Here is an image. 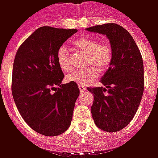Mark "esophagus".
<instances>
[{"label": "esophagus", "mask_w": 158, "mask_h": 158, "mask_svg": "<svg viewBox=\"0 0 158 158\" xmlns=\"http://www.w3.org/2000/svg\"><path fill=\"white\" fill-rule=\"evenodd\" d=\"M79 89L81 92H83V91H85V90L86 87L85 85H79Z\"/></svg>", "instance_id": "obj_1"}]
</instances>
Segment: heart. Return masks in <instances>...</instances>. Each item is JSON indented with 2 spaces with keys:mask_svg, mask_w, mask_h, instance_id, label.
I'll list each match as a JSON object with an SVG mask.
<instances>
[{
  "mask_svg": "<svg viewBox=\"0 0 158 158\" xmlns=\"http://www.w3.org/2000/svg\"><path fill=\"white\" fill-rule=\"evenodd\" d=\"M76 48L88 55L86 66H90L83 70H74L66 76L69 82L79 85H87L98 77V70L93 67L96 66L100 71L105 72L112 64L113 52L112 46L108 42H98L90 36H81L73 42ZM56 59L59 66L66 72L72 69L71 55L65 45H61L56 52Z\"/></svg>",
  "mask_w": 158,
  "mask_h": 158,
  "instance_id": "1",
  "label": "heart"
}]
</instances>
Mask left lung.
I'll list each match as a JSON object with an SVG mask.
<instances>
[{"label":"left lung","instance_id":"8db88e82","mask_svg":"<svg viewBox=\"0 0 158 158\" xmlns=\"http://www.w3.org/2000/svg\"><path fill=\"white\" fill-rule=\"evenodd\" d=\"M106 35L113 48L112 64L101 83L89 87L94 96L91 113L95 123L106 132H117L135 115L144 91V66L133 37L122 26L105 23L86 29Z\"/></svg>","mask_w":158,"mask_h":158}]
</instances>
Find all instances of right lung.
<instances>
[{"label":"right lung","mask_w":158,"mask_h":158,"mask_svg":"<svg viewBox=\"0 0 158 158\" xmlns=\"http://www.w3.org/2000/svg\"><path fill=\"white\" fill-rule=\"evenodd\" d=\"M77 31L40 27L23 42L16 53L12 96L23 120L43 135H59L72 121L79 89L73 82L61 85L64 74L56 52Z\"/></svg>","instance_id":"right-lung-1"}]
</instances>
